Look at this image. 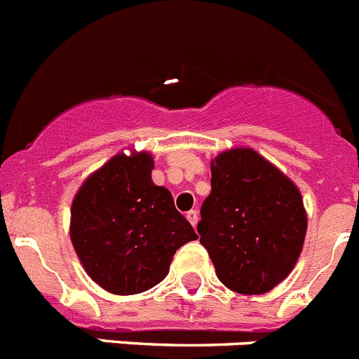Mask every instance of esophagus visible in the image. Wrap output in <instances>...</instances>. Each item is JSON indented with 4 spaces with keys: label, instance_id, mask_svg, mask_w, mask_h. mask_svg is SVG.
<instances>
[{
    "label": "esophagus",
    "instance_id": "34e87169",
    "mask_svg": "<svg viewBox=\"0 0 359 359\" xmlns=\"http://www.w3.org/2000/svg\"><path fill=\"white\" fill-rule=\"evenodd\" d=\"M187 219H189V223L192 224V226H196V224H198V221H199V214H198V210H190V212H187Z\"/></svg>",
    "mask_w": 359,
    "mask_h": 359
}]
</instances>
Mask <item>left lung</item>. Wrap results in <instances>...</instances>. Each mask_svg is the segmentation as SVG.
I'll list each match as a JSON object with an SVG mask.
<instances>
[{
	"mask_svg": "<svg viewBox=\"0 0 359 359\" xmlns=\"http://www.w3.org/2000/svg\"><path fill=\"white\" fill-rule=\"evenodd\" d=\"M210 170L199 241L228 290L268 293L293 271L302 253L307 231L302 194L252 147L219 152Z\"/></svg>",
	"mask_w": 359,
	"mask_h": 359,
	"instance_id": "left-lung-1",
	"label": "left lung"
}]
</instances>
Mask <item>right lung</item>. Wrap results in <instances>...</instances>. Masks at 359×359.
Wrapping results in <instances>:
<instances>
[{
    "label": "right lung",
    "instance_id": "right-lung-1",
    "mask_svg": "<svg viewBox=\"0 0 359 359\" xmlns=\"http://www.w3.org/2000/svg\"><path fill=\"white\" fill-rule=\"evenodd\" d=\"M147 151L118 152L86 177L72 201L69 239L91 280L113 294H136L167 277L177 248L198 239L152 182Z\"/></svg>",
    "mask_w": 359,
    "mask_h": 359
}]
</instances>
